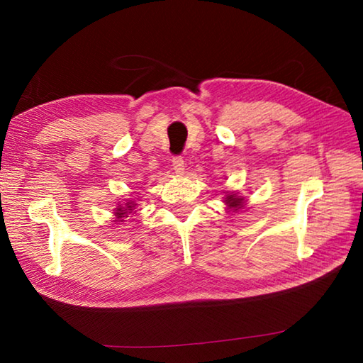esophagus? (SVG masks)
I'll return each mask as SVG.
<instances>
[{"instance_id":"esophagus-1","label":"esophagus","mask_w":363,"mask_h":363,"mask_svg":"<svg viewBox=\"0 0 363 363\" xmlns=\"http://www.w3.org/2000/svg\"><path fill=\"white\" fill-rule=\"evenodd\" d=\"M173 169L176 171V174H184V169H186V163H184L182 157H173Z\"/></svg>"}]
</instances>
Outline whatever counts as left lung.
Listing matches in <instances>:
<instances>
[{"label": "left lung", "instance_id": "obj_1", "mask_svg": "<svg viewBox=\"0 0 363 363\" xmlns=\"http://www.w3.org/2000/svg\"><path fill=\"white\" fill-rule=\"evenodd\" d=\"M242 200L243 199H238V196H235V195H229L225 199V203L229 205V206H232V208H238L242 205Z\"/></svg>", "mask_w": 363, "mask_h": 363}]
</instances>
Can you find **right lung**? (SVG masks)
Listing matches in <instances>:
<instances>
[{"instance_id":"right-lung-1","label":"right lung","mask_w":363,"mask_h":363,"mask_svg":"<svg viewBox=\"0 0 363 363\" xmlns=\"http://www.w3.org/2000/svg\"><path fill=\"white\" fill-rule=\"evenodd\" d=\"M133 210H134V203H126V206H120L118 210H116L115 216H116V218H125V214L131 213Z\"/></svg>"}]
</instances>
